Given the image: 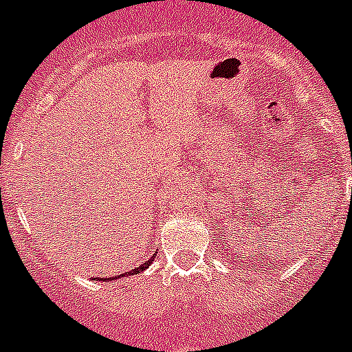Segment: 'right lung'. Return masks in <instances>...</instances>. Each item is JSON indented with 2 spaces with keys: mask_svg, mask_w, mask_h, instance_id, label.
<instances>
[{
  "mask_svg": "<svg viewBox=\"0 0 352 352\" xmlns=\"http://www.w3.org/2000/svg\"><path fill=\"white\" fill-rule=\"evenodd\" d=\"M152 258H154V256H152ZM152 258H151V261L143 262V264L140 265V267L133 269V271H131V273H125V274H127V276H131V274H138V273H142V271H145V269L148 267V264H151V262H152ZM125 274H122V276H125ZM99 280H100V282H104V278H99Z\"/></svg>",
  "mask_w": 352,
  "mask_h": 352,
  "instance_id": "right-lung-1",
  "label": "right lung"
}]
</instances>
